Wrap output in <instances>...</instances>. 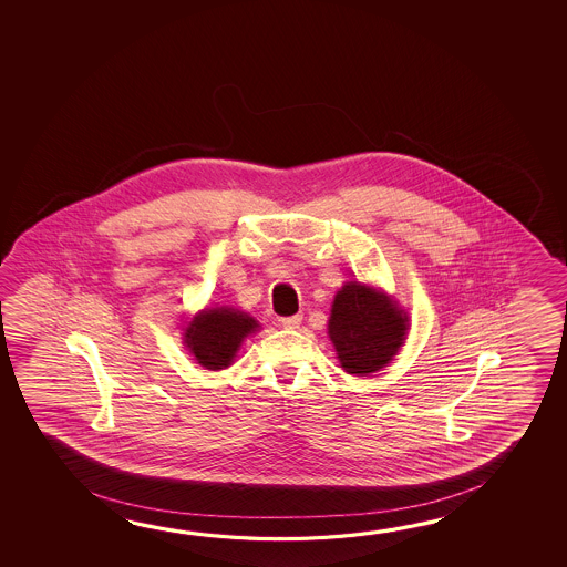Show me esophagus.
<instances>
[{
    "label": "esophagus",
    "mask_w": 567,
    "mask_h": 567,
    "mask_svg": "<svg viewBox=\"0 0 567 567\" xmlns=\"http://www.w3.org/2000/svg\"><path fill=\"white\" fill-rule=\"evenodd\" d=\"M302 322V315L287 316V318H280V324L288 328V330H295Z\"/></svg>",
    "instance_id": "esophagus-1"
}]
</instances>
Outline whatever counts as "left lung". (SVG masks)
I'll list each match as a JSON object with an SVG mask.
<instances>
[{"label":"left lung","mask_w":567,"mask_h":567,"mask_svg":"<svg viewBox=\"0 0 567 567\" xmlns=\"http://www.w3.org/2000/svg\"><path fill=\"white\" fill-rule=\"evenodd\" d=\"M405 332L408 315L375 288L348 282L336 295L328 334L346 372H378L398 353Z\"/></svg>","instance_id":"1"}]
</instances>
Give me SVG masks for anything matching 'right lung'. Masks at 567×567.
<instances>
[{
    "label": "right lung",
    "instance_id": "right-lung-1",
    "mask_svg": "<svg viewBox=\"0 0 567 567\" xmlns=\"http://www.w3.org/2000/svg\"><path fill=\"white\" fill-rule=\"evenodd\" d=\"M251 316L231 310L215 308L195 316L186 330V343L195 360L207 370H221L231 365L243 338L257 330Z\"/></svg>",
    "mask_w": 567,
    "mask_h": 567
}]
</instances>
